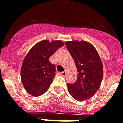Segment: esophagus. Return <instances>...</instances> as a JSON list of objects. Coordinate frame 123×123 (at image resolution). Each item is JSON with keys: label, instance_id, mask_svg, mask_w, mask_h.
<instances>
[{"label": "esophagus", "instance_id": "esophagus-1", "mask_svg": "<svg viewBox=\"0 0 123 123\" xmlns=\"http://www.w3.org/2000/svg\"><path fill=\"white\" fill-rule=\"evenodd\" d=\"M67 74V72H66V71H62V72H61V75H62V76H66V75Z\"/></svg>", "mask_w": 123, "mask_h": 123}]
</instances>
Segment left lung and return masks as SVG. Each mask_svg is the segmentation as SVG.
<instances>
[{
  "mask_svg": "<svg viewBox=\"0 0 123 123\" xmlns=\"http://www.w3.org/2000/svg\"><path fill=\"white\" fill-rule=\"evenodd\" d=\"M74 59L78 77L74 84H68L70 95L78 101H84L94 95L103 79L102 62L94 46L85 41L65 43Z\"/></svg>",
  "mask_w": 123,
  "mask_h": 123,
  "instance_id": "obj_1",
  "label": "left lung"
}]
</instances>
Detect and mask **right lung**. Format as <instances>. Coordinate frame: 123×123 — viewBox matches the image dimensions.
<instances>
[{"instance_id": "obj_1", "label": "right lung", "mask_w": 123, "mask_h": 123, "mask_svg": "<svg viewBox=\"0 0 123 123\" xmlns=\"http://www.w3.org/2000/svg\"><path fill=\"white\" fill-rule=\"evenodd\" d=\"M64 44L61 41L43 40L29 50L21 68V80L25 89L34 96L45 93L55 76V66L49 58Z\"/></svg>"}]
</instances>
